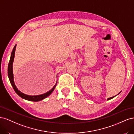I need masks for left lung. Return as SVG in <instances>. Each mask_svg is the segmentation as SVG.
I'll return each mask as SVG.
<instances>
[{"label": "left lung", "mask_w": 134, "mask_h": 134, "mask_svg": "<svg viewBox=\"0 0 134 134\" xmlns=\"http://www.w3.org/2000/svg\"><path fill=\"white\" fill-rule=\"evenodd\" d=\"M121 92H121H120V93H119V94H117L116 96H117V95H119V94H120V93ZM116 96H113V97H110V98H108L107 99V100H109V99H112L113 98H114V97H116Z\"/></svg>", "instance_id": "obj_1"}]
</instances>
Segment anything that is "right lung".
I'll use <instances>...</instances> for the list:
<instances>
[{
  "label": "right lung",
  "instance_id": "add662e5",
  "mask_svg": "<svg viewBox=\"0 0 134 134\" xmlns=\"http://www.w3.org/2000/svg\"><path fill=\"white\" fill-rule=\"evenodd\" d=\"M16 46H17V44H15V45L14 46L13 50H12V51L10 60H9V62L8 64V78H9V81H10L12 86L13 88L15 93L23 99H25L26 100H30V101H34V102H38V101L42 100L44 99V98H46V97H47L48 96H50L52 93V92L54 91V90H55V88L56 87V84H57L58 81L56 82V84H55V86L53 87V88L51 89V90H50L49 91H48L47 92H46L45 93H43V94H42L36 95V96H30V95L26 94H25V93H23L20 91H19L14 83L13 71V63L14 62Z\"/></svg>",
  "mask_w": 134,
  "mask_h": 134
}]
</instances>
